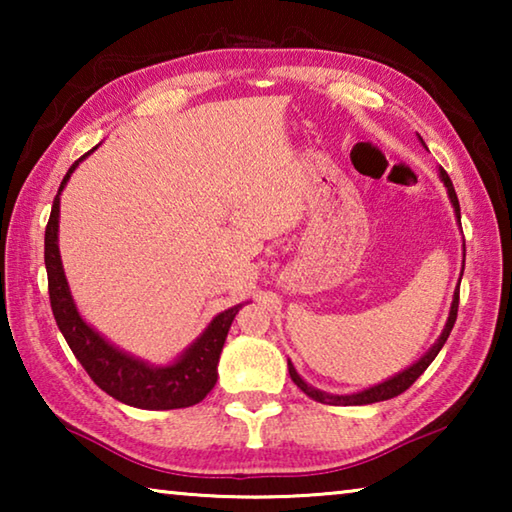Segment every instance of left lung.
<instances>
[{"mask_svg":"<svg viewBox=\"0 0 512 512\" xmlns=\"http://www.w3.org/2000/svg\"><path fill=\"white\" fill-rule=\"evenodd\" d=\"M440 178H443V183L447 187V194L449 198H452V205H454V212L458 216V221H461V205H458V198H456V192H454V185L452 180H449L447 171L440 167ZM463 268H465V262H463ZM461 284V282H458ZM456 316H458V291L454 293V300H452V309H449V318H447V325L443 329V334H440V339L436 341V345L424 354V357L413 363L411 368H406L404 372H400V375L391 377L388 381H384V384H377L368 388V391H361V393H354V395H327L323 391H318V388H311L305 379H302L296 368L291 366L289 361V375L293 379V384H296L302 393H305L307 397H311L314 402H320V404H332V406H361V404H372V402H384V400H391V397H397L402 395L406 388L413 386V381L418 379L424 370L429 368V363L438 357L440 348H443L445 341L449 339V332H452V327L456 323Z\"/></svg>","mask_w":512,"mask_h":512,"instance_id":"left-lung-1","label":"left lung"}]
</instances>
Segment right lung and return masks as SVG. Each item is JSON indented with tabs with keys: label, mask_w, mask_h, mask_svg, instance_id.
Instances as JSON below:
<instances>
[{
	"label": "right lung",
	"mask_w": 512,
	"mask_h": 512,
	"mask_svg": "<svg viewBox=\"0 0 512 512\" xmlns=\"http://www.w3.org/2000/svg\"><path fill=\"white\" fill-rule=\"evenodd\" d=\"M83 158H79L72 167H69L67 176L63 178V183H60L45 230L49 302L51 311H54L56 325L60 332H63L67 345L72 348L74 357L81 361V366L88 372L90 379L101 388V391L115 397V400L149 411L185 409V406L203 402L205 395L210 393L216 384V363H219L225 336H228V329L241 305L221 311V314L212 320L210 327L205 329L201 339H198L176 363H171L167 368H153L140 359L128 357L126 352L112 348L103 336L94 332L74 307L58 250L60 192H63V187L69 176H72V171L76 169V164Z\"/></svg>",
	"instance_id": "obj_1"
}]
</instances>
